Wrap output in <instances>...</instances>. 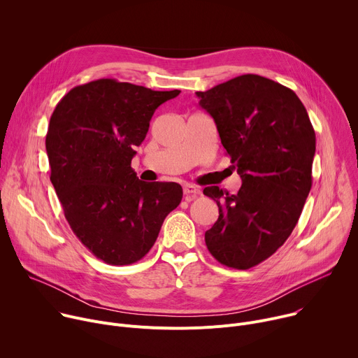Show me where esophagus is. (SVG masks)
<instances>
[{"label": "esophagus", "mask_w": 358, "mask_h": 358, "mask_svg": "<svg viewBox=\"0 0 358 358\" xmlns=\"http://www.w3.org/2000/svg\"><path fill=\"white\" fill-rule=\"evenodd\" d=\"M182 192H184V196H185L187 201H191V199L196 198L198 195H201V189H198L196 187L189 185V184H188V185H184Z\"/></svg>", "instance_id": "esophagus-1"}]
</instances>
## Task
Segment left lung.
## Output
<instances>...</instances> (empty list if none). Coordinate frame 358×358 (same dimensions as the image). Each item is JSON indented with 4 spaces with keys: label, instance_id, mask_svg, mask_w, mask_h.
Wrapping results in <instances>:
<instances>
[{
    "label": "left lung",
    "instance_id": "1",
    "mask_svg": "<svg viewBox=\"0 0 358 358\" xmlns=\"http://www.w3.org/2000/svg\"><path fill=\"white\" fill-rule=\"evenodd\" d=\"M195 94L242 178L236 194L203 188L220 208L206 243L220 264L249 269L272 257L299 221L312 188L316 134L296 93L259 75Z\"/></svg>",
    "mask_w": 358,
    "mask_h": 358
}]
</instances>
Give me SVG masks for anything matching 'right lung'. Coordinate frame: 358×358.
Segmentation results:
<instances>
[{"label":"right lung","mask_w":358,"mask_h":358,"mask_svg":"<svg viewBox=\"0 0 358 358\" xmlns=\"http://www.w3.org/2000/svg\"><path fill=\"white\" fill-rule=\"evenodd\" d=\"M178 94L97 79L71 89L50 116V181L73 234L105 264L145 257L181 202L180 184L145 182L131 169L156 109Z\"/></svg>","instance_id":"1"}]
</instances>
